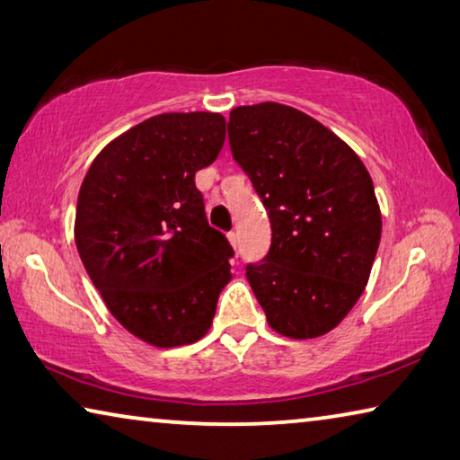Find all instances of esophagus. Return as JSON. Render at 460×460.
I'll use <instances>...</instances> for the list:
<instances>
[{"instance_id":"34e87169","label":"esophagus","mask_w":460,"mask_h":460,"mask_svg":"<svg viewBox=\"0 0 460 460\" xmlns=\"http://www.w3.org/2000/svg\"><path fill=\"white\" fill-rule=\"evenodd\" d=\"M227 239H229V243L233 245V249H237V245H239V239H237V233L235 231H231L229 235H227Z\"/></svg>"}]
</instances>
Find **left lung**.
<instances>
[{
	"label": "left lung",
	"instance_id": "8db88e82",
	"mask_svg": "<svg viewBox=\"0 0 460 460\" xmlns=\"http://www.w3.org/2000/svg\"><path fill=\"white\" fill-rule=\"evenodd\" d=\"M233 158L268 208L271 247L247 282L278 334L331 332L361 298L381 237L367 168L351 146L290 105L235 107Z\"/></svg>",
	"mask_w": 460,
	"mask_h": 460
}]
</instances>
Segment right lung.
Instances as JSON below:
<instances>
[{
    "mask_svg": "<svg viewBox=\"0 0 460 460\" xmlns=\"http://www.w3.org/2000/svg\"><path fill=\"white\" fill-rule=\"evenodd\" d=\"M225 144L221 113H162L111 139L79 190L75 243L109 313L147 345L197 342L229 284L233 249L208 227L194 174Z\"/></svg>",
    "mask_w": 460,
    "mask_h": 460,
    "instance_id": "1",
    "label": "right lung"
}]
</instances>
